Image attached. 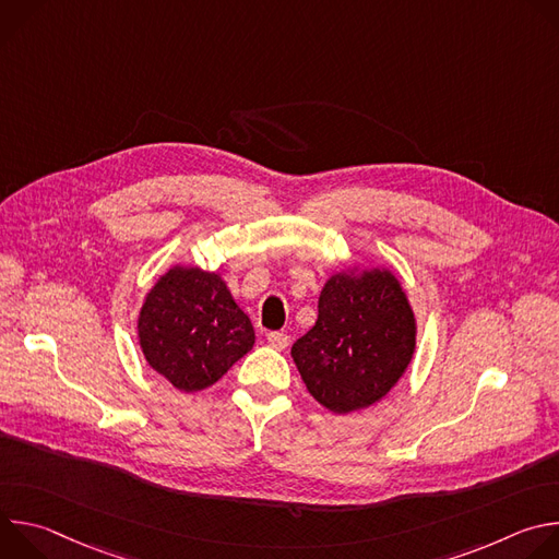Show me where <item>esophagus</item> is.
<instances>
[{"mask_svg":"<svg viewBox=\"0 0 559 559\" xmlns=\"http://www.w3.org/2000/svg\"><path fill=\"white\" fill-rule=\"evenodd\" d=\"M267 343H270V347L281 352V349H285L289 345V336L283 334V332H270L267 334Z\"/></svg>","mask_w":559,"mask_h":559,"instance_id":"1","label":"esophagus"}]
</instances>
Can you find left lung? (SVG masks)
Masks as SVG:
<instances>
[{
  "label": "left lung",
  "mask_w": 559,
  "mask_h": 559,
  "mask_svg": "<svg viewBox=\"0 0 559 559\" xmlns=\"http://www.w3.org/2000/svg\"><path fill=\"white\" fill-rule=\"evenodd\" d=\"M416 321L391 272L336 274L318 298L316 325L292 347L307 391L334 414L378 403L414 356Z\"/></svg>",
  "instance_id": "1"
}]
</instances>
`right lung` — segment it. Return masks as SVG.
Instances as JSON below:
<instances>
[{
  "instance_id": "add662e5",
  "label": "right lung",
  "mask_w": 559,
  "mask_h": 559,
  "mask_svg": "<svg viewBox=\"0 0 559 559\" xmlns=\"http://www.w3.org/2000/svg\"><path fill=\"white\" fill-rule=\"evenodd\" d=\"M139 343L154 371L192 393L252 349L254 328L218 274L175 267L141 307Z\"/></svg>"
}]
</instances>
